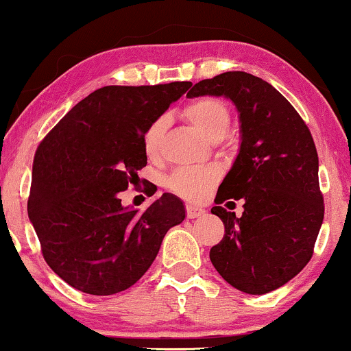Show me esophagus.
Masks as SVG:
<instances>
[{"mask_svg":"<svg viewBox=\"0 0 351 351\" xmlns=\"http://www.w3.org/2000/svg\"><path fill=\"white\" fill-rule=\"evenodd\" d=\"M206 210L199 208V206H193V204H188L186 206V216L188 219H196V217H201L204 216Z\"/></svg>","mask_w":351,"mask_h":351,"instance_id":"34e87169","label":"esophagus"}]
</instances>
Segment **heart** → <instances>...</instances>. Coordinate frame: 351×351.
I'll use <instances>...</instances> for the list:
<instances>
[{
    "label": "heart",
    "mask_w": 351,
    "mask_h": 351,
    "mask_svg": "<svg viewBox=\"0 0 351 351\" xmlns=\"http://www.w3.org/2000/svg\"><path fill=\"white\" fill-rule=\"evenodd\" d=\"M184 117L209 141H221L230 125V112L226 103L216 98H199L184 108ZM168 125L167 116H158L149 124L142 137L143 150L149 157L158 155L162 138ZM219 173L216 168L188 167L176 170L168 180L173 193L189 201H201L216 184Z\"/></svg>",
    "instance_id": "obj_1"
}]
</instances>
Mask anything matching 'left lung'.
I'll return each instance as SVG.
<instances>
[{
    "label": "left lung",
    "mask_w": 351,
    "mask_h": 351,
    "mask_svg": "<svg viewBox=\"0 0 351 351\" xmlns=\"http://www.w3.org/2000/svg\"><path fill=\"white\" fill-rule=\"evenodd\" d=\"M186 96H223L240 121L239 155L210 209L226 234L209 258L242 293L261 296L281 288L309 263L324 221L309 129L276 88L245 71L202 80ZM229 199H244L240 218L218 206Z\"/></svg>",
    "instance_id": "8db88e82"
}]
</instances>
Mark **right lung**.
I'll return each mask as SVG.
<instances>
[{"instance_id":"right-lung-1","label":"right lung","mask_w":351,"mask_h":351,"mask_svg":"<svg viewBox=\"0 0 351 351\" xmlns=\"http://www.w3.org/2000/svg\"><path fill=\"white\" fill-rule=\"evenodd\" d=\"M189 86L99 88L37 147L27 214L45 261L71 288L93 296L130 288L154 263L165 234L186 217L175 194L138 213L121 204L119 193L147 165L145 129Z\"/></svg>"}]
</instances>
